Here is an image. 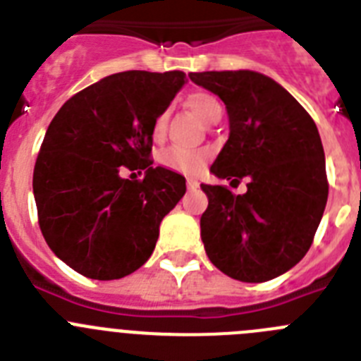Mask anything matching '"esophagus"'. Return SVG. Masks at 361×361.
Masks as SVG:
<instances>
[{
  "mask_svg": "<svg viewBox=\"0 0 361 361\" xmlns=\"http://www.w3.org/2000/svg\"><path fill=\"white\" fill-rule=\"evenodd\" d=\"M187 187H188V190H196V188L200 187V181L194 180V178H188V180H187Z\"/></svg>",
  "mask_w": 361,
  "mask_h": 361,
  "instance_id": "34e87169",
  "label": "esophagus"
}]
</instances>
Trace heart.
<instances>
[{"label":"heart","mask_w":361,"mask_h":361,"mask_svg":"<svg viewBox=\"0 0 361 361\" xmlns=\"http://www.w3.org/2000/svg\"><path fill=\"white\" fill-rule=\"evenodd\" d=\"M188 108L196 113L197 118L204 124H210V120L214 116L221 115V104L217 102L216 97L209 95V93H192L187 99ZM165 126H167V111L160 113L152 122L151 135L157 142H160L165 135ZM209 160V154L204 151H196V149H183L171 145L165 147L164 151L158 154V161L161 167L174 171V173L181 174H196L204 167Z\"/></svg>","instance_id":"obj_1"}]
</instances>
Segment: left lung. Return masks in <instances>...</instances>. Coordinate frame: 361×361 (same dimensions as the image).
Instances as JSON below:
<instances>
[{
  "instance_id": "left-lung-1",
  "label": "left lung",
  "mask_w": 361,
  "mask_h": 361,
  "mask_svg": "<svg viewBox=\"0 0 361 361\" xmlns=\"http://www.w3.org/2000/svg\"><path fill=\"white\" fill-rule=\"evenodd\" d=\"M226 106L230 136L210 171L239 185H201L209 207L201 239L216 268L235 281L264 282L310 250L327 203L326 158L310 113L257 71L188 73Z\"/></svg>"
}]
</instances>
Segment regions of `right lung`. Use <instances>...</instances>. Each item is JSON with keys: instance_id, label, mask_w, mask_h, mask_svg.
Masks as SVG:
<instances>
[{"instance_id": "add662e5", "label": "right lung", "mask_w": 361, "mask_h": 361, "mask_svg": "<svg viewBox=\"0 0 361 361\" xmlns=\"http://www.w3.org/2000/svg\"><path fill=\"white\" fill-rule=\"evenodd\" d=\"M183 84L178 70L120 71L68 99L48 126L32 180L39 228L77 274L113 281L151 257L187 190L181 174L152 167L151 129Z\"/></svg>"}]
</instances>
